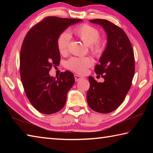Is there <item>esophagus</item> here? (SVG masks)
Returning <instances> with one entry per match:
<instances>
[{
	"mask_svg": "<svg viewBox=\"0 0 153 153\" xmlns=\"http://www.w3.org/2000/svg\"><path fill=\"white\" fill-rule=\"evenodd\" d=\"M74 77H75V79H76V82L79 81V80H80V79L84 78V77H82V76H79V75H77V74L74 75Z\"/></svg>",
	"mask_w": 153,
	"mask_h": 153,
	"instance_id": "esophagus-1",
	"label": "esophagus"
}]
</instances>
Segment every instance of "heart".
<instances>
[{"label": "heart", "mask_w": 153, "mask_h": 153, "mask_svg": "<svg viewBox=\"0 0 153 153\" xmlns=\"http://www.w3.org/2000/svg\"><path fill=\"white\" fill-rule=\"evenodd\" d=\"M74 33L82 42L90 46L91 52L97 56H100L104 51V46L99 40V31L88 24H83L74 28ZM70 37L67 33H62L59 36L56 41L57 48L61 54H65L68 51ZM92 65V60L90 57H72L66 62L65 66L69 70L77 74H84L87 69Z\"/></svg>", "instance_id": "obj_1"}]
</instances>
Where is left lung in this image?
I'll return each mask as SVG.
<instances>
[{"label":"left lung","mask_w":153,"mask_h":153,"mask_svg":"<svg viewBox=\"0 0 153 153\" xmlns=\"http://www.w3.org/2000/svg\"><path fill=\"white\" fill-rule=\"evenodd\" d=\"M90 22L103 27L107 35V45L95 66L96 74L102 75L105 81H96L88 77L87 92L89 107L97 112L108 113L120 107L130 88L135 72L134 54L128 36L109 21L90 19Z\"/></svg>","instance_id":"left-lung-1"}]
</instances>
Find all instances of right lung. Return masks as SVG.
I'll list each match as a JSON object with an SVG mask.
<instances>
[{
    "instance_id": "obj_1",
    "label": "right lung",
    "mask_w": 153,
    "mask_h": 153,
    "mask_svg": "<svg viewBox=\"0 0 153 153\" xmlns=\"http://www.w3.org/2000/svg\"><path fill=\"white\" fill-rule=\"evenodd\" d=\"M49 16L29 30L20 53V76L25 94L31 104L43 114L58 112L65 105L67 94L75 82L74 74L61 72L52 77L49 71L60 63L56 41L70 25L82 22Z\"/></svg>"
}]
</instances>
